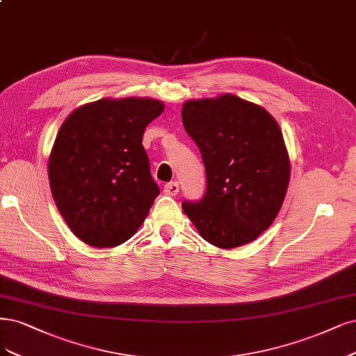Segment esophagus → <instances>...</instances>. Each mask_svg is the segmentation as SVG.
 <instances>
[{"mask_svg": "<svg viewBox=\"0 0 356 356\" xmlns=\"http://www.w3.org/2000/svg\"><path fill=\"white\" fill-rule=\"evenodd\" d=\"M179 191V182L178 181H172V182H168L165 186V193L168 195H177Z\"/></svg>", "mask_w": 356, "mask_h": 356, "instance_id": "obj_1", "label": "esophagus"}]
</instances>
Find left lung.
<instances>
[{
  "instance_id": "1",
  "label": "left lung",
  "mask_w": 356,
  "mask_h": 356,
  "mask_svg": "<svg viewBox=\"0 0 356 356\" xmlns=\"http://www.w3.org/2000/svg\"><path fill=\"white\" fill-rule=\"evenodd\" d=\"M182 124L197 144L206 193L182 202V211L213 246L250 243L273 224L289 186L290 163L283 136L265 108L236 95L191 100Z\"/></svg>"
}]
</instances>
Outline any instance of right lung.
I'll use <instances>...</instances> for the list:
<instances>
[{
    "label": "right lung",
    "mask_w": 356,
    "mask_h": 356,
    "mask_svg": "<svg viewBox=\"0 0 356 356\" xmlns=\"http://www.w3.org/2000/svg\"><path fill=\"white\" fill-rule=\"evenodd\" d=\"M163 112L153 99L99 100L61 125L48 163L57 209L94 248L132 237L161 193L143 147L145 127Z\"/></svg>",
    "instance_id": "obj_1"
}]
</instances>
